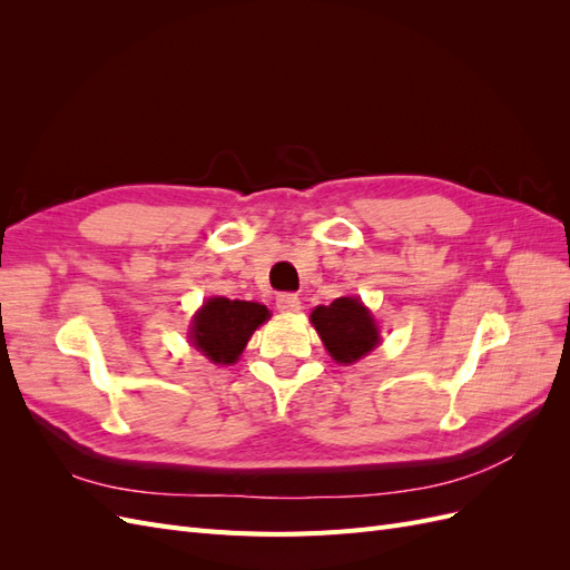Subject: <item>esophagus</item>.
I'll use <instances>...</instances> for the list:
<instances>
[{"instance_id": "1", "label": "esophagus", "mask_w": 570, "mask_h": 570, "mask_svg": "<svg viewBox=\"0 0 570 570\" xmlns=\"http://www.w3.org/2000/svg\"><path fill=\"white\" fill-rule=\"evenodd\" d=\"M275 306H278V312L283 314H297L302 308V302L297 295H292V292H283V295L275 297Z\"/></svg>"}]
</instances>
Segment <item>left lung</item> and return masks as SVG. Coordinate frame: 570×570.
Wrapping results in <instances>:
<instances>
[{"mask_svg": "<svg viewBox=\"0 0 570 570\" xmlns=\"http://www.w3.org/2000/svg\"><path fill=\"white\" fill-rule=\"evenodd\" d=\"M312 323L327 354L337 364H354L381 344L375 318L358 297H337L331 306H316Z\"/></svg>", "mask_w": 570, "mask_h": 570, "instance_id": "1", "label": "left lung"}]
</instances>
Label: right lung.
I'll use <instances>...</instances> for the list:
<instances>
[{
  "label": "right lung",
  "instance_id": "obj_1",
  "mask_svg": "<svg viewBox=\"0 0 570 570\" xmlns=\"http://www.w3.org/2000/svg\"><path fill=\"white\" fill-rule=\"evenodd\" d=\"M271 318L264 304L212 297L202 304L189 325V342L206 358L230 366L243 354L252 333Z\"/></svg>",
  "mask_w": 570,
  "mask_h": 570
}]
</instances>
